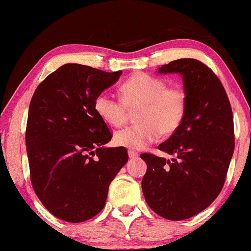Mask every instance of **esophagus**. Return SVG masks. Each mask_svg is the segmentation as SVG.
Wrapping results in <instances>:
<instances>
[{
	"instance_id": "esophagus-1",
	"label": "esophagus",
	"mask_w": 251,
	"mask_h": 251,
	"mask_svg": "<svg viewBox=\"0 0 251 251\" xmlns=\"http://www.w3.org/2000/svg\"><path fill=\"white\" fill-rule=\"evenodd\" d=\"M128 157L131 158V159H135V158L139 157V154H138L137 152H134V151H128Z\"/></svg>"
}]
</instances>
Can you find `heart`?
I'll return each mask as SVG.
<instances>
[{
  "mask_svg": "<svg viewBox=\"0 0 251 251\" xmlns=\"http://www.w3.org/2000/svg\"><path fill=\"white\" fill-rule=\"evenodd\" d=\"M122 99L100 93L94 109L109 126L119 127L135 109L139 123L114 133V143L129 150H142L163 135L175 133L186 112V94L180 87H168L165 80L145 73L134 74L122 85Z\"/></svg>",
  "mask_w": 251,
  "mask_h": 251,
  "instance_id": "1",
  "label": "heart"
}]
</instances>
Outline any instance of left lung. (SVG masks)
<instances>
[{
	"instance_id": "1",
	"label": "left lung",
	"mask_w": 251,
	"mask_h": 251,
	"mask_svg": "<svg viewBox=\"0 0 251 251\" xmlns=\"http://www.w3.org/2000/svg\"><path fill=\"white\" fill-rule=\"evenodd\" d=\"M158 73L179 74L188 103L179 127L158 146L175 158L140 155L148 165L142 188L155 214L181 221L208 208L223 188L235 148L232 111L220 79L198 60H176Z\"/></svg>"
}]
</instances>
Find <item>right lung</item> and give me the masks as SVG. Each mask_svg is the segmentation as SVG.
Masks as SVG:
<instances>
[{
    "label": "right lung",
    "mask_w": 251,
    "mask_h": 251,
    "mask_svg": "<svg viewBox=\"0 0 251 251\" xmlns=\"http://www.w3.org/2000/svg\"><path fill=\"white\" fill-rule=\"evenodd\" d=\"M122 71L66 63L37 86L28 112L25 145L33 189L60 220L79 223L103 209L108 186L127 163L125 148H106L112 134L94 100Z\"/></svg>",
    "instance_id": "1"
}]
</instances>
